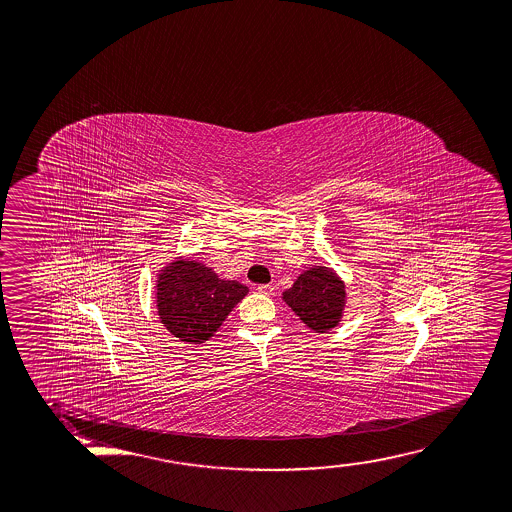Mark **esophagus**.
Here are the masks:
<instances>
[{"label": "esophagus", "mask_w": 512, "mask_h": 512, "mask_svg": "<svg viewBox=\"0 0 512 512\" xmlns=\"http://www.w3.org/2000/svg\"><path fill=\"white\" fill-rule=\"evenodd\" d=\"M257 291L262 294H273V291H275V287L271 284H262L257 287Z\"/></svg>", "instance_id": "obj_1"}]
</instances>
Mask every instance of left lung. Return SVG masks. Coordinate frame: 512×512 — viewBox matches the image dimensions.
I'll list each match as a JSON object with an SVG mask.
<instances>
[{
    "label": "left lung",
    "instance_id": "obj_1",
    "mask_svg": "<svg viewBox=\"0 0 512 512\" xmlns=\"http://www.w3.org/2000/svg\"><path fill=\"white\" fill-rule=\"evenodd\" d=\"M344 294V284L332 269L312 268L285 291L284 302L307 327L323 334L341 321Z\"/></svg>",
    "mask_w": 512,
    "mask_h": 512
}]
</instances>
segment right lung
I'll return each mask as SVG.
<instances>
[{
    "mask_svg": "<svg viewBox=\"0 0 512 512\" xmlns=\"http://www.w3.org/2000/svg\"><path fill=\"white\" fill-rule=\"evenodd\" d=\"M248 287L221 280L196 260H176L164 268L157 284L160 321L173 336L189 344H202L216 334Z\"/></svg>",
    "mask_w": 512,
    "mask_h": 512,
    "instance_id": "right-lung-1",
    "label": "right lung"
}]
</instances>
